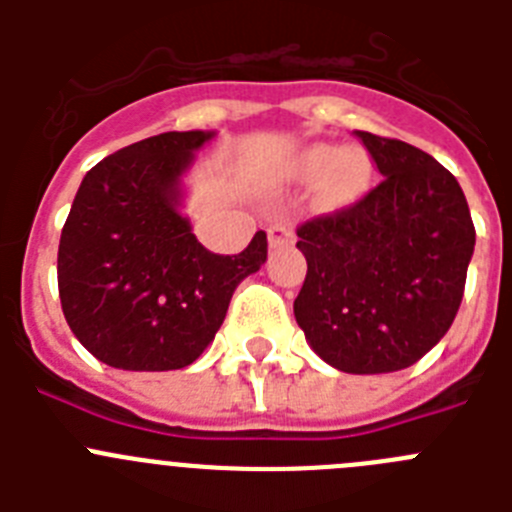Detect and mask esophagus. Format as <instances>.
<instances>
[{
  "mask_svg": "<svg viewBox=\"0 0 512 512\" xmlns=\"http://www.w3.org/2000/svg\"><path fill=\"white\" fill-rule=\"evenodd\" d=\"M292 243V228L287 223H274L269 228V246L271 248H282Z\"/></svg>",
  "mask_w": 512,
  "mask_h": 512,
  "instance_id": "esophagus-1",
  "label": "esophagus"
}]
</instances>
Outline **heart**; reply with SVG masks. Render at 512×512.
Masks as SVG:
<instances>
[{
  "label": "heart",
  "mask_w": 512,
  "mask_h": 512,
  "mask_svg": "<svg viewBox=\"0 0 512 512\" xmlns=\"http://www.w3.org/2000/svg\"><path fill=\"white\" fill-rule=\"evenodd\" d=\"M297 174L320 176L318 200L325 207H343L354 202L369 184L372 161L359 148L338 151L328 143H315L297 158Z\"/></svg>",
  "instance_id": "1"
}]
</instances>
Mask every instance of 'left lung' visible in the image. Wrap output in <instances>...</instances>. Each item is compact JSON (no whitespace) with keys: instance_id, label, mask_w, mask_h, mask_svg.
<instances>
[{"instance_id":"1","label":"left lung","mask_w":512,"mask_h":512,"mask_svg":"<svg viewBox=\"0 0 512 512\" xmlns=\"http://www.w3.org/2000/svg\"><path fill=\"white\" fill-rule=\"evenodd\" d=\"M382 182L297 228L307 277L295 300L312 351L346 374L423 359L454 323L474 253L467 197L420 148L359 130Z\"/></svg>"}]
</instances>
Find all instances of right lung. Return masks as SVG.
<instances>
[{
  "label": "right lung",
  "mask_w": 512,
  "mask_h": 512,
  "mask_svg": "<svg viewBox=\"0 0 512 512\" xmlns=\"http://www.w3.org/2000/svg\"><path fill=\"white\" fill-rule=\"evenodd\" d=\"M215 133H161L99 161L58 243V295L81 346L125 372L184 369L210 346L235 287L266 261L259 230L238 256L197 241L182 176Z\"/></svg>",
  "instance_id": "1"
}]
</instances>
